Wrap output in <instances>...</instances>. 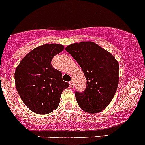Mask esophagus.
Returning a JSON list of instances; mask_svg holds the SVG:
<instances>
[{"mask_svg": "<svg viewBox=\"0 0 145 145\" xmlns=\"http://www.w3.org/2000/svg\"><path fill=\"white\" fill-rule=\"evenodd\" d=\"M69 84H70V86H71V88H73L74 87V83H73V81L72 80H71V82H69Z\"/></svg>", "mask_w": 145, "mask_h": 145, "instance_id": "34e87169", "label": "esophagus"}]
</instances>
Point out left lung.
<instances>
[{"label": "left lung", "mask_w": 145, "mask_h": 145, "mask_svg": "<svg viewBox=\"0 0 145 145\" xmlns=\"http://www.w3.org/2000/svg\"><path fill=\"white\" fill-rule=\"evenodd\" d=\"M65 50L78 63L87 81L82 93H74L79 106L92 114L102 111L110 103L117 91L118 61L111 53L93 42L74 43Z\"/></svg>", "instance_id": "1"}]
</instances>
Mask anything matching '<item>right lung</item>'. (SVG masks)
<instances>
[{
    "mask_svg": "<svg viewBox=\"0 0 145 145\" xmlns=\"http://www.w3.org/2000/svg\"><path fill=\"white\" fill-rule=\"evenodd\" d=\"M63 49L62 44H43L26 54L16 68L18 93L26 107L36 114H49L56 110L63 91L69 86L63 80L62 73L51 63Z\"/></svg>",
    "mask_w": 145,
    "mask_h": 145,
    "instance_id": "add662e5",
    "label": "right lung"
}]
</instances>
